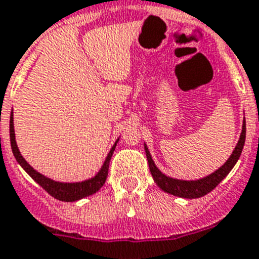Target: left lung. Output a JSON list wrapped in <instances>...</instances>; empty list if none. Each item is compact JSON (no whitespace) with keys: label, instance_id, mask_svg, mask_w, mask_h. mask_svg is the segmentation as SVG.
Returning a JSON list of instances; mask_svg holds the SVG:
<instances>
[{"label":"left lung","instance_id":"8db88e82","mask_svg":"<svg viewBox=\"0 0 259 259\" xmlns=\"http://www.w3.org/2000/svg\"><path fill=\"white\" fill-rule=\"evenodd\" d=\"M245 138H246V123L243 120L242 124V132H241L240 140L237 143L236 148L233 151L232 156H230L228 161H226L221 168L215 170L214 173H211L209 176L200 179V180L194 181H185V180H177V179H172V177L165 176L164 173L159 170V168L155 165L151 153H149L147 145L144 144L145 155H147V160H148L149 170L152 173V177L155 183L160 187V189H163L166 193L173 194V196H179L183 198H198L202 197L205 194H208L214 189L220 183H221L228 173L233 169V166L236 165L237 160L240 159L241 152L243 149V144H245Z\"/></svg>","mask_w":259,"mask_h":259}]
</instances>
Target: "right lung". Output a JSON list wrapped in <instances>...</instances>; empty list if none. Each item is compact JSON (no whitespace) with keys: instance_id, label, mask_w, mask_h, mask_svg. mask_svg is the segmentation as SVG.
Instances as JSON below:
<instances>
[{"instance_id":"right-lung-1","label":"right lung","mask_w":259,"mask_h":259,"mask_svg":"<svg viewBox=\"0 0 259 259\" xmlns=\"http://www.w3.org/2000/svg\"><path fill=\"white\" fill-rule=\"evenodd\" d=\"M119 142V139L116 140V143ZM116 143L114 144V147L111 148V151L107 155V159L104 161L103 166L100 168V170L98 172L96 176H94L93 179L90 180L82 181V183H58V181L51 180L45 177L44 175H40L39 172L34 169L33 166L29 165L26 160L23 159L19 152L18 147H17L16 143V135H14V124H13V112L10 115V144H12V151L14 157L17 159V161L19 163V165L22 166L23 169L26 170L30 175V177L33 179L35 183H38L40 187L44 188L45 191L48 192L49 194H51L53 197L59 200V201H78L80 198L87 197V196H91V194L96 193L99 191L100 188L103 187L104 183L107 180V175H108V166H110V160L112 157V153L115 151V147H116Z\"/></svg>"}]
</instances>
